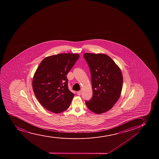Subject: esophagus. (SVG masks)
<instances>
[{
	"label": "esophagus",
	"instance_id": "1",
	"mask_svg": "<svg viewBox=\"0 0 159 159\" xmlns=\"http://www.w3.org/2000/svg\"><path fill=\"white\" fill-rule=\"evenodd\" d=\"M81 93H82L81 91H78V92H77V94L79 96H80V94H81Z\"/></svg>",
	"mask_w": 159,
	"mask_h": 159
}]
</instances>
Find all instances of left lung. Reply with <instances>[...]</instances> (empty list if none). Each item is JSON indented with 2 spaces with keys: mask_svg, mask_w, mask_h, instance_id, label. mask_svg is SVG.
Returning <instances> with one entry per match:
<instances>
[{
  "mask_svg": "<svg viewBox=\"0 0 159 159\" xmlns=\"http://www.w3.org/2000/svg\"><path fill=\"white\" fill-rule=\"evenodd\" d=\"M91 72L93 94L86 101L87 107L96 114L111 109L120 97L122 74L115 62L105 54L85 53Z\"/></svg>",
  "mask_w": 159,
  "mask_h": 159,
  "instance_id": "obj_1",
  "label": "left lung"
}]
</instances>
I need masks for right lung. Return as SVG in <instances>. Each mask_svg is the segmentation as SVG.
I'll return each instance as SVG.
<instances>
[{
  "label": "right lung",
  "mask_w": 159,
  "mask_h": 159,
  "mask_svg": "<svg viewBox=\"0 0 159 159\" xmlns=\"http://www.w3.org/2000/svg\"><path fill=\"white\" fill-rule=\"evenodd\" d=\"M79 57L78 54H59L45 57L39 66L33 78V90L48 111L61 113L69 107L74 94L68 89L66 75Z\"/></svg>",
  "instance_id": "obj_1"
}]
</instances>
